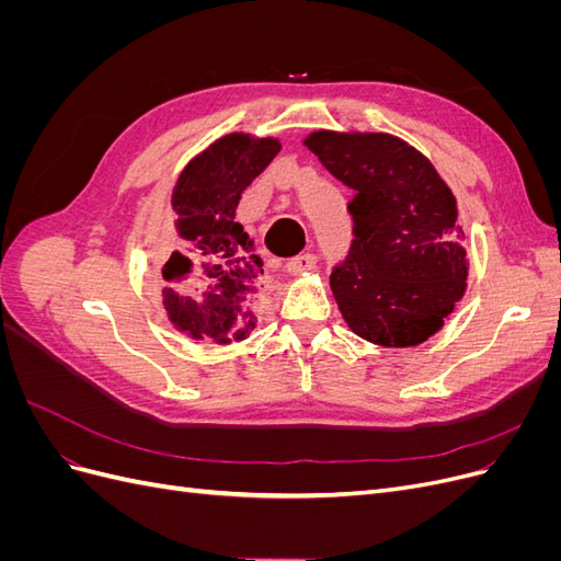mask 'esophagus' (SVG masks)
I'll use <instances>...</instances> for the list:
<instances>
[{"label":"esophagus","mask_w":561,"mask_h":561,"mask_svg":"<svg viewBox=\"0 0 561 561\" xmlns=\"http://www.w3.org/2000/svg\"><path fill=\"white\" fill-rule=\"evenodd\" d=\"M316 266V257L313 254H299V257H295V260H290L285 264V268H287V274H293V276H301V274H307V271H311Z\"/></svg>","instance_id":"obj_1"}]
</instances>
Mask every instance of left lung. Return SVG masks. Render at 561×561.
I'll return each instance as SVG.
<instances>
[{"instance_id":"obj_1","label":"left lung","mask_w":561,"mask_h":561,"mask_svg":"<svg viewBox=\"0 0 561 561\" xmlns=\"http://www.w3.org/2000/svg\"><path fill=\"white\" fill-rule=\"evenodd\" d=\"M355 198V241L330 278L346 325L383 348H412L443 330L466 295L470 260L449 184L390 133L313 130L304 138Z\"/></svg>"}]
</instances>
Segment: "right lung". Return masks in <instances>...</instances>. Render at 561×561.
I'll return each mask as SVG.
<instances>
[{"mask_svg": "<svg viewBox=\"0 0 561 561\" xmlns=\"http://www.w3.org/2000/svg\"><path fill=\"white\" fill-rule=\"evenodd\" d=\"M280 151L278 138L227 133L182 168L171 206L178 250L163 264L161 304L171 325L194 339L229 346L257 328L254 304L264 262L236 222L243 192Z\"/></svg>", "mask_w": 561, "mask_h": 561, "instance_id": "right-lung-1", "label": "right lung"}]
</instances>
